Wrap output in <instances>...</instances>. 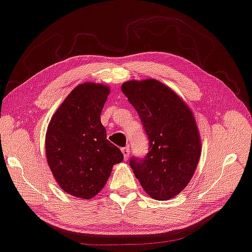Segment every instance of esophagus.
Listing matches in <instances>:
<instances>
[{
    "label": "esophagus",
    "instance_id": "1",
    "mask_svg": "<svg viewBox=\"0 0 252 252\" xmlns=\"http://www.w3.org/2000/svg\"><path fill=\"white\" fill-rule=\"evenodd\" d=\"M121 150H122L123 157H125V159H126L127 156H129V154H130V148L129 147H123V148H121Z\"/></svg>",
    "mask_w": 252,
    "mask_h": 252
}]
</instances>
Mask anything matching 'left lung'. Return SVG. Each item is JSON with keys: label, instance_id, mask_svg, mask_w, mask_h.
Instances as JSON below:
<instances>
[{"label": "left lung", "instance_id": "left-lung-1", "mask_svg": "<svg viewBox=\"0 0 252 252\" xmlns=\"http://www.w3.org/2000/svg\"><path fill=\"white\" fill-rule=\"evenodd\" d=\"M122 92L140 116L149 141L147 155L132 156L130 166L148 196L173 198L188 186L200 157L193 115L173 90L155 79L126 81Z\"/></svg>", "mask_w": 252, "mask_h": 252}]
</instances>
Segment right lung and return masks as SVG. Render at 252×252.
<instances>
[{
	"label": "right lung",
	"instance_id": "right-lung-1",
	"mask_svg": "<svg viewBox=\"0 0 252 252\" xmlns=\"http://www.w3.org/2000/svg\"><path fill=\"white\" fill-rule=\"evenodd\" d=\"M110 89L79 85L58 108L47 127L46 157L59 186L69 194L90 199L103 189L112 167L123 160L106 139L100 113Z\"/></svg>",
	"mask_w": 252,
	"mask_h": 252
}]
</instances>
